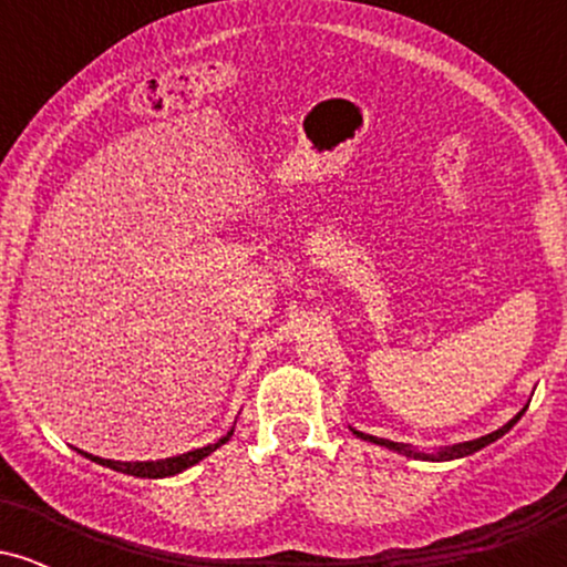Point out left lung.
<instances>
[{"label":"left lung","mask_w":567,"mask_h":567,"mask_svg":"<svg viewBox=\"0 0 567 567\" xmlns=\"http://www.w3.org/2000/svg\"><path fill=\"white\" fill-rule=\"evenodd\" d=\"M525 410H528V405H525L523 410H519V413L514 415L512 421H506L504 426L496 429V432L485 434V437H477V440H470V442H458V445H447V447H440V451H434V453H421V451H415V447H410V445H402V442H392V440H383V437H373V434L357 432V429H351V432H354L357 437H360V440H368V442H373V445L389 447V451H394V453H402V455H408V458H419V461H453V458H466V455H472V453L483 451L485 445H491V442H496L498 437H504V434L509 432V429H512L514 424H517L519 419H523V413H525Z\"/></svg>","instance_id":"1"}]
</instances>
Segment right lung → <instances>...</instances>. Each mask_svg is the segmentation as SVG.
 Segmentation results:
<instances>
[{"mask_svg": "<svg viewBox=\"0 0 567 567\" xmlns=\"http://www.w3.org/2000/svg\"><path fill=\"white\" fill-rule=\"evenodd\" d=\"M231 434H234V429H229V432H226L218 442H213V445L197 447V451L171 455V458H159V461H112V458H97V455L84 453V451H80V453L84 455V458L95 461V464H101V466H109V470H114V472L133 474V477H143V480H162V477H173V474H181V472H186L188 466L199 464L202 458H207L213 451H218L224 442H229Z\"/></svg>", "mask_w": 567, "mask_h": 567, "instance_id": "right-lung-1", "label": "right lung"}]
</instances>
